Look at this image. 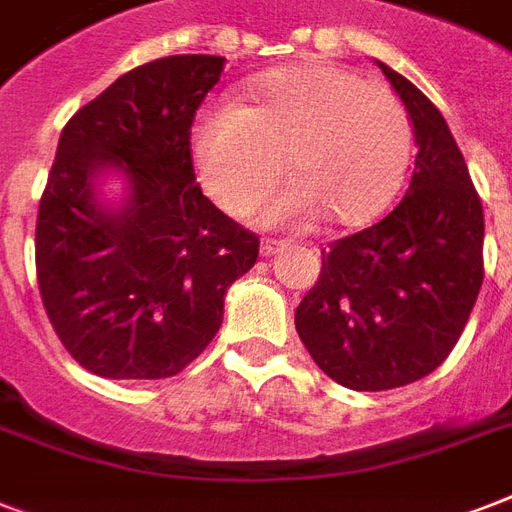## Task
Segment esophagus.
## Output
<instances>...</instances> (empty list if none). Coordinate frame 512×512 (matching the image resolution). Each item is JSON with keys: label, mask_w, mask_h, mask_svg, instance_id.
I'll list each match as a JSON object with an SVG mask.
<instances>
[{"label": "esophagus", "mask_w": 512, "mask_h": 512, "mask_svg": "<svg viewBox=\"0 0 512 512\" xmlns=\"http://www.w3.org/2000/svg\"><path fill=\"white\" fill-rule=\"evenodd\" d=\"M287 247L284 241H276V239H263L260 241V252H263L265 257H271V255H279L281 249Z\"/></svg>", "instance_id": "1"}]
</instances>
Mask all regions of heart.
Masks as SVG:
<instances>
[{"label": "heart", "mask_w": 512, "mask_h": 512, "mask_svg": "<svg viewBox=\"0 0 512 512\" xmlns=\"http://www.w3.org/2000/svg\"><path fill=\"white\" fill-rule=\"evenodd\" d=\"M404 103L348 68L273 71L239 106L207 114L191 135L193 164L228 212L255 207L281 170L292 180L260 207L265 225L353 228L380 215L412 159Z\"/></svg>", "instance_id": "1"}]
</instances>
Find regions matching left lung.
I'll list each match as a JSON object with an SVG mask.
<instances>
[{
    "label": "left lung",
    "mask_w": 512,
    "mask_h": 512,
    "mask_svg": "<svg viewBox=\"0 0 512 512\" xmlns=\"http://www.w3.org/2000/svg\"><path fill=\"white\" fill-rule=\"evenodd\" d=\"M377 66L412 119V183L385 220L321 249L319 281L295 311L313 361L350 390L428 377L484 284V209L452 130L406 76Z\"/></svg>",
    "instance_id": "left-lung-1"
}]
</instances>
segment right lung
Returning <instances> with one entry per match:
<instances>
[{
	"label": "right lung",
	"instance_id": "1",
	"mask_svg": "<svg viewBox=\"0 0 512 512\" xmlns=\"http://www.w3.org/2000/svg\"><path fill=\"white\" fill-rule=\"evenodd\" d=\"M220 55H170L119 76L63 127L36 217V281L55 335L108 380L183 372L223 324L260 239L201 193L191 124ZM108 176L123 183L105 196Z\"/></svg>",
	"mask_w": 512,
	"mask_h": 512
}]
</instances>
